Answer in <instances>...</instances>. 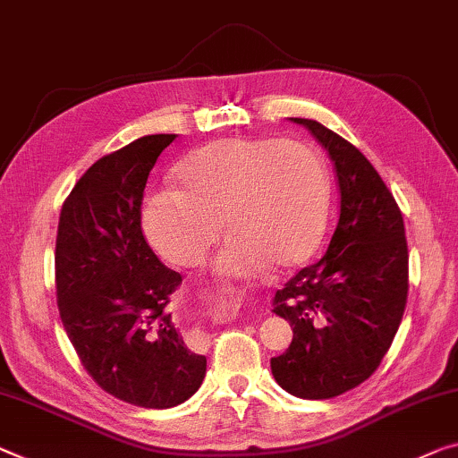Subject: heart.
Here are the masks:
<instances>
[{"instance_id": "1", "label": "heart", "mask_w": 458, "mask_h": 458, "mask_svg": "<svg viewBox=\"0 0 458 458\" xmlns=\"http://www.w3.org/2000/svg\"><path fill=\"white\" fill-rule=\"evenodd\" d=\"M175 192L151 196L143 229L172 264L202 262L225 231L215 259L229 276H256L274 266L297 270L321 250L332 190L311 147L283 139H221L182 159Z\"/></svg>"}]
</instances>
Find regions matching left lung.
Listing matches in <instances>:
<instances>
[{
	"instance_id": "obj_1",
	"label": "left lung",
	"mask_w": 458,
	"mask_h": 458,
	"mask_svg": "<svg viewBox=\"0 0 458 458\" xmlns=\"http://www.w3.org/2000/svg\"><path fill=\"white\" fill-rule=\"evenodd\" d=\"M326 147L340 188V219L319 262L305 266L274 297L293 327L272 358L276 383L301 399L354 389L389 352L410 288L403 216L378 172L354 145L318 121L291 118Z\"/></svg>"
}]
</instances>
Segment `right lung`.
<instances>
[{
	"label": "right lung",
	"mask_w": 458,
	"mask_h": 458,
	"mask_svg": "<svg viewBox=\"0 0 458 458\" xmlns=\"http://www.w3.org/2000/svg\"><path fill=\"white\" fill-rule=\"evenodd\" d=\"M175 137H140L98 159L63 202L55 245L59 315L83 369L147 410L184 403L207 372L165 311L182 276L140 227L147 178Z\"/></svg>",
	"instance_id": "right-lung-1"
}]
</instances>
